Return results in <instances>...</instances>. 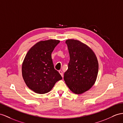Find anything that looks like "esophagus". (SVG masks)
Masks as SVG:
<instances>
[{"label": "esophagus", "instance_id": "obj_1", "mask_svg": "<svg viewBox=\"0 0 123 123\" xmlns=\"http://www.w3.org/2000/svg\"><path fill=\"white\" fill-rule=\"evenodd\" d=\"M59 73L61 74V75L62 76V77H63V72H62V71L60 70V71H59Z\"/></svg>", "mask_w": 123, "mask_h": 123}]
</instances>
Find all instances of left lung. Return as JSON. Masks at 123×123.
<instances>
[{
  "label": "left lung",
  "instance_id": "8db88e82",
  "mask_svg": "<svg viewBox=\"0 0 123 123\" xmlns=\"http://www.w3.org/2000/svg\"><path fill=\"white\" fill-rule=\"evenodd\" d=\"M65 43L70 60L64 80L73 93H83L90 89L96 81L99 69L97 56L89 47L79 40L68 39Z\"/></svg>",
  "mask_w": 123,
  "mask_h": 123
}]
</instances>
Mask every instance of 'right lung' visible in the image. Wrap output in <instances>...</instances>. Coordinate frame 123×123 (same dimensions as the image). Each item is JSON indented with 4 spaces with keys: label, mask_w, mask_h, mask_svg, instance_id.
<instances>
[{
    "label": "right lung",
    "mask_w": 123,
    "mask_h": 123,
    "mask_svg": "<svg viewBox=\"0 0 123 123\" xmlns=\"http://www.w3.org/2000/svg\"><path fill=\"white\" fill-rule=\"evenodd\" d=\"M60 40L40 41L31 47L25 56L22 74L27 86L39 94L49 92L58 81L62 79L55 70L51 53Z\"/></svg>",
    "instance_id": "right-lung-1"
}]
</instances>
